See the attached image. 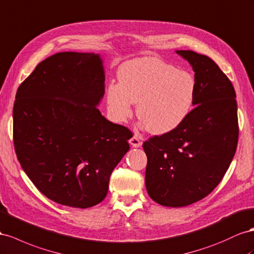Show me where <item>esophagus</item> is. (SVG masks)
<instances>
[{"label": "esophagus", "instance_id": "34e87169", "mask_svg": "<svg viewBox=\"0 0 254 254\" xmlns=\"http://www.w3.org/2000/svg\"><path fill=\"white\" fill-rule=\"evenodd\" d=\"M129 143L130 145H131L132 147H140L142 145V142L140 140V138L136 134H134L131 139L129 140Z\"/></svg>", "mask_w": 254, "mask_h": 254}]
</instances>
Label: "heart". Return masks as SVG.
<instances>
[{"label":"heart","mask_w":254,"mask_h":254,"mask_svg":"<svg viewBox=\"0 0 254 254\" xmlns=\"http://www.w3.org/2000/svg\"><path fill=\"white\" fill-rule=\"evenodd\" d=\"M118 78L119 83L110 82L106 90L108 110L115 122H126L136 104L142 125L163 134L181 126L192 110L194 77L166 61L153 57L127 61L120 66Z\"/></svg>","instance_id":"heart-1"}]
</instances>
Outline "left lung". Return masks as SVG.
<instances>
[{
	"label": "left lung",
	"instance_id": "left-lung-1",
	"mask_svg": "<svg viewBox=\"0 0 254 254\" xmlns=\"http://www.w3.org/2000/svg\"><path fill=\"white\" fill-rule=\"evenodd\" d=\"M176 53L194 71L195 107L181 126L143 143L147 193L169 207L187 206L208 195L228 171L238 142L232 82L208 57L191 50Z\"/></svg>",
	"mask_w": 254,
	"mask_h": 254
}]
</instances>
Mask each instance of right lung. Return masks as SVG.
I'll use <instances>...</instances> for the list:
<instances>
[{"label":"right lung","mask_w":254,"mask_h":254,"mask_svg":"<svg viewBox=\"0 0 254 254\" xmlns=\"http://www.w3.org/2000/svg\"><path fill=\"white\" fill-rule=\"evenodd\" d=\"M105 95L99 54L60 52L20 84L13 144L25 174L48 198L87 208L106 197L132 132L97 109Z\"/></svg>","instance_id":"add662e5"}]
</instances>
